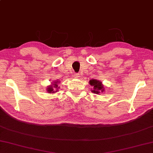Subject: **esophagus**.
Segmentation results:
<instances>
[{
    "label": "esophagus",
    "instance_id": "34e87169",
    "mask_svg": "<svg viewBox=\"0 0 153 153\" xmlns=\"http://www.w3.org/2000/svg\"><path fill=\"white\" fill-rule=\"evenodd\" d=\"M80 74H79V73H76V74H74V77L76 78V79H79V77H80Z\"/></svg>",
    "mask_w": 153,
    "mask_h": 153
}]
</instances>
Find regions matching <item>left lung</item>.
Listing matches in <instances>:
<instances>
[{"label": "left lung", "instance_id": "left-lung-1", "mask_svg": "<svg viewBox=\"0 0 153 153\" xmlns=\"http://www.w3.org/2000/svg\"><path fill=\"white\" fill-rule=\"evenodd\" d=\"M89 84L93 87V90H91V92L94 94H99L100 93H103L105 91V86L102 85V82L99 80L91 79L89 80Z\"/></svg>", "mask_w": 153, "mask_h": 153}]
</instances>
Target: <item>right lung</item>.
Returning a JSON list of instances; mask_svg holds the SVG:
<instances>
[{
	"label": "right lung",
	"instance_id": "add662e5",
	"mask_svg": "<svg viewBox=\"0 0 153 153\" xmlns=\"http://www.w3.org/2000/svg\"><path fill=\"white\" fill-rule=\"evenodd\" d=\"M59 83L60 80H57L52 82L51 85L47 86V91L48 92V93H55L56 92H58V89L60 88V86H59Z\"/></svg>",
	"mask_w": 153,
	"mask_h": 153
}]
</instances>
